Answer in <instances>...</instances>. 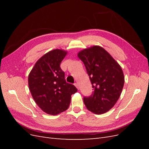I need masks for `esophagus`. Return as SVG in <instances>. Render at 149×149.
<instances>
[{
	"mask_svg": "<svg viewBox=\"0 0 149 149\" xmlns=\"http://www.w3.org/2000/svg\"><path fill=\"white\" fill-rule=\"evenodd\" d=\"M74 84V86H76V88H78V89H79V84H78V83H75Z\"/></svg>",
	"mask_w": 149,
	"mask_h": 149,
	"instance_id": "esophagus-1",
	"label": "esophagus"
}]
</instances>
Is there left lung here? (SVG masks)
I'll use <instances>...</instances> for the list:
<instances>
[{"label": "left lung", "mask_w": 149, "mask_h": 149, "mask_svg": "<svg viewBox=\"0 0 149 149\" xmlns=\"http://www.w3.org/2000/svg\"><path fill=\"white\" fill-rule=\"evenodd\" d=\"M92 84L94 91L84 97L87 109L96 114L109 111L123 91L124 76L120 66L110 54L100 46L84 49L78 53Z\"/></svg>", "instance_id": "left-lung-1"}]
</instances>
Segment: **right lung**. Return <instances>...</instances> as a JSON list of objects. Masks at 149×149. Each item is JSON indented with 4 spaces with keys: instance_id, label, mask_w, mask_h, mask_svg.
Instances as JSON below:
<instances>
[{
    "instance_id": "right-lung-1",
    "label": "right lung",
    "mask_w": 149,
    "mask_h": 149,
    "mask_svg": "<svg viewBox=\"0 0 149 149\" xmlns=\"http://www.w3.org/2000/svg\"><path fill=\"white\" fill-rule=\"evenodd\" d=\"M67 52L56 49L36 62L29 75V87L34 101L43 112L57 115L69 107L71 95L78 89L66 83L60 63Z\"/></svg>"
}]
</instances>
